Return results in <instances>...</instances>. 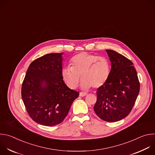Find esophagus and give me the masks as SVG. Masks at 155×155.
<instances>
[{
	"instance_id": "obj_1",
	"label": "esophagus",
	"mask_w": 155,
	"mask_h": 155,
	"mask_svg": "<svg viewBox=\"0 0 155 155\" xmlns=\"http://www.w3.org/2000/svg\"><path fill=\"white\" fill-rule=\"evenodd\" d=\"M87 95V93H84V92H81L80 93V96L81 97H84L85 96Z\"/></svg>"
}]
</instances>
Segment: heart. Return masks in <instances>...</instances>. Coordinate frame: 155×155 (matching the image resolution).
<instances>
[{
    "label": "heart",
    "instance_id": "b5f03b06",
    "mask_svg": "<svg viewBox=\"0 0 155 155\" xmlns=\"http://www.w3.org/2000/svg\"><path fill=\"white\" fill-rule=\"evenodd\" d=\"M70 66L61 71V77L70 89L75 90L78 85L80 77L83 80L81 88L88 90L91 87L97 89L108 80L110 73L108 60L104 57L82 52L72 57Z\"/></svg>",
    "mask_w": 155,
    "mask_h": 155
}]
</instances>
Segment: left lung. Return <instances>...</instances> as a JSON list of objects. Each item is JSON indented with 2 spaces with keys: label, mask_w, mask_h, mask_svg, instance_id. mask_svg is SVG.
Instances as JSON below:
<instances>
[{
  "label": "left lung",
  "mask_w": 155,
  "mask_h": 155,
  "mask_svg": "<svg viewBox=\"0 0 155 155\" xmlns=\"http://www.w3.org/2000/svg\"><path fill=\"white\" fill-rule=\"evenodd\" d=\"M111 62L107 81L97 88L94 110L102 120L115 122L126 117L140 91L137 72L129 59L112 50H106Z\"/></svg>",
  "instance_id": "1"
}]
</instances>
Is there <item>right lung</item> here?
Masks as SVG:
<instances>
[{
  "instance_id": "right-lung-1",
  "label": "right lung",
  "mask_w": 155,
  "mask_h": 155,
  "mask_svg": "<svg viewBox=\"0 0 155 155\" xmlns=\"http://www.w3.org/2000/svg\"><path fill=\"white\" fill-rule=\"evenodd\" d=\"M62 54L50 53L31 62L21 88V96L31 118L41 125L61 123L79 93L66 85L61 77Z\"/></svg>"
}]
</instances>
